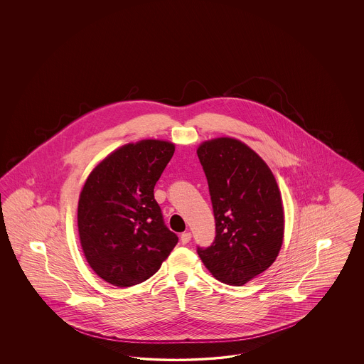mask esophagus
<instances>
[{"instance_id":"esophagus-1","label":"esophagus","mask_w":364,"mask_h":364,"mask_svg":"<svg viewBox=\"0 0 364 364\" xmlns=\"http://www.w3.org/2000/svg\"><path fill=\"white\" fill-rule=\"evenodd\" d=\"M191 239H192L191 232H184V233H181V236H180V240H181L183 244H188V242H191Z\"/></svg>"}]
</instances>
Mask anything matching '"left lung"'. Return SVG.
Returning a JSON list of instances; mask_svg holds the SVG:
<instances>
[{"mask_svg": "<svg viewBox=\"0 0 364 364\" xmlns=\"http://www.w3.org/2000/svg\"><path fill=\"white\" fill-rule=\"evenodd\" d=\"M216 221L213 244L198 254L212 275L244 286L275 262L284 239V208L264 160L233 137L200 144Z\"/></svg>", "mask_w": 364, "mask_h": 364, "instance_id": "8db88e82", "label": "left lung"}]
</instances>
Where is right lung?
Returning a JSON list of instances; mask_svg holds the SVG:
<instances>
[{
  "label": "right lung",
  "instance_id": "1",
  "mask_svg": "<svg viewBox=\"0 0 364 364\" xmlns=\"http://www.w3.org/2000/svg\"><path fill=\"white\" fill-rule=\"evenodd\" d=\"M175 144L146 139L114 149L92 169L80 192L78 236L89 267L116 287L140 284L177 244L154 188Z\"/></svg>",
  "mask_w": 364,
  "mask_h": 364
}]
</instances>
